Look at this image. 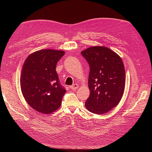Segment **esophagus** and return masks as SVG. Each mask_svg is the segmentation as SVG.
Returning a JSON list of instances; mask_svg holds the SVG:
<instances>
[{
    "mask_svg": "<svg viewBox=\"0 0 152 152\" xmlns=\"http://www.w3.org/2000/svg\"><path fill=\"white\" fill-rule=\"evenodd\" d=\"M70 88H71L72 90H76V89H77L78 88H79V85L77 84H74L72 85V86L70 87Z\"/></svg>",
    "mask_w": 152,
    "mask_h": 152,
    "instance_id": "obj_1",
    "label": "esophagus"
}]
</instances>
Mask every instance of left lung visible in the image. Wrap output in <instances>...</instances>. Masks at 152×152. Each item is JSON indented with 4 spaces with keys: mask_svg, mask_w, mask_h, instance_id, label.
Masks as SVG:
<instances>
[{
    "mask_svg": "<svg viewBox=\"0 0 152 152\" xmlns=\"http://www.w3.org/2000/svg\"><path fill=\"white\" fill-rule=\"evenodd\" d=\"M90 71V96L85 106L96 114L107 113L119 103L126 84L125 69L122 59L108 48L94 46L81 52Z\"/></svg>",
    "mask_w": 152,
    "mask_h": 152,
    "instance_id": "8db88e82",
    "label": "left lung"
}]
</instances>
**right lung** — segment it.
Segmentation results:
<instances>
[{"mask_svg":"<svg viewBox=\"0 0 152 152\" xmlns=\"http://www.w3.org/2000/svg\"><path fill=\"white\" fill-rule=\"evenodd\" d=\"M62 50L43 49L31 54L23 66L21 89L26 102L36 111L51 113L60 107L66 93L56 71Z\"/></svg>","mask_w":152,"mask_h":152,"instance_id":"1","label":"right lung"}]
</instances>
